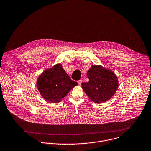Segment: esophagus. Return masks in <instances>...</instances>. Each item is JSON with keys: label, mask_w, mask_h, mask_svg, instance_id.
Instances as JSON below:
<instances>
[{"label": "esophagus", "mask_w": 151, "mask_h": 151, "mask_svg": "<svg viewBox=\"0 0 151 151\" xmlns=\"http://www.w3.org/2000/svg\"><path fill=\"white\" fill-rule=\"evenodd\" d=\"M82 82H83V80H81V79L78 81V85H79V86H81V85Z\"/></svg>", "instance_id": "34e87169"}]
</instances>
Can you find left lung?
<instances>
[{
	"label": "left lung",
	"mask_w": 151,
	"mask_h": 151,
	"mask_svg": "<svg viewBox=\"0 0 151 151\" xmlns=\"http://www.w3.org/2000/svg\"><path fill=\"white\" fill-rule=\"evenodd\" d=\"M87 75L89 81L82 83V88L93 102H105L116 93L119 81L111 70L101 65H93L88 70Z\"/></svg>",
	"instance_id": "1"
}]
</instances>
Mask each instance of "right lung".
<instances>
[{
	"label": "right lung",
	"mask_w": 151,
	"mask_h": 151,
	"mask_svg": "<svg viewBox=\"0 0 151 151\" xmlns=\"http://www.w3.org/2000/svg\"><path fill=\"white\" fill-rule=\"evenodd\" d=\"M78 83L72 80L61 64L55 65L44 71L37 81V88L47 101L58 103Z\"/></svg>",
	"instance_id": "right-lung-1"
}]
</instances>
